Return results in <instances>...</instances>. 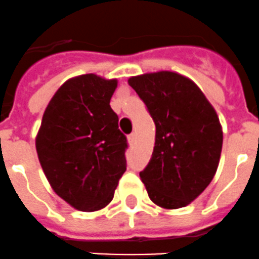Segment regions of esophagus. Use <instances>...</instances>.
Wrapping results in <instances>:
<instances>
[{
  "label": "esophagus",
  "instance_id": "1",
  "mask_svg": "<svg viewBox=\"0 0 259 259\" xmlns=\"http://www.w3.org/2000/svg\"><path fill=\"white\" fill-rule=\"evenodd\" d=\"M135 141H137V134H134V133L127 137V142H129V144H134Z\"/></svg>",
  "mask_w": 259,
  "mask_h": 259
}]
</instances>
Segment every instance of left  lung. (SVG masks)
Masks as SVG:
<instances>
[{"instance_id":"left-lung-1","label":"left lung","mask_w":259,"mask_h":259,"mask_svg":"<svg viewBox=\"0 0 259 259\" xmlns=\"http://www.w3.org/2000/svg\"><path fill=\"white\" fill-rule=\"evenodd\" d=\"M156 125L152 157L139 173L151 201L179 209L204 192L220 164L223 132L210 102L191 78L171 71L127 80Z\"/></svg>"}]
</instances>
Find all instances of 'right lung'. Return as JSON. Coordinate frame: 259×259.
Listing matches in <instances>:
<instances>
[{
    "mask_svg": "<svg viewBox=\"0 0 259 259\" xmlns=\"http://www.w3.org/2000/svg\"><path fill=\"white\" fill-rule=\"evenodd\" d=\"M116 88V78L94 73L69 78L49 102L36 135L51 188L77 210L106 208L126 170V137L109 106Z\"/></svg>",
    "mask_w": 259,
    "mask_h": 259,
    "instance_id": "add662e5",
    "label": "right lung"
}]
</instances>
